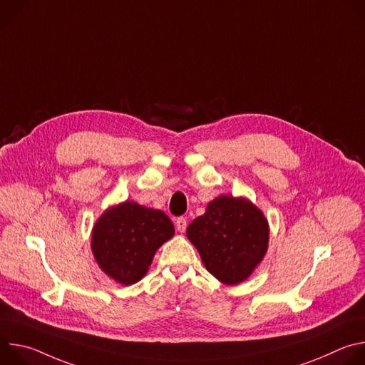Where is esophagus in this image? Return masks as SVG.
<instances>
[{"mask_svg":"<svg viewBox=\"0 0 365 365\" xmlns=\"http://www.w3.org/2000/svg\"><path fill=\"white\" fill-rule=\"evenodd\" d=\"M186 227H187V221L185 218H178L176 220V228H178L179 232H185Z\"/></svg>","mask_w":365,"mask_h":365,"instance_id":"1","label":"esophagus"}]
</instances>
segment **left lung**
<instances>
[{"label": "left lung", "mask_w": 365, "mask_h": 365, "mask_svg": "<svg viewBox=\"0 0 365 365\" xmlns=\"http://www.w3.org/2000/svg\"><path fill=\"white\" fill-rule=\"evenodd\" d=\"M186 237L207 272L227 286H237L263 262L270 227L263 211L250 199L220 195L187 227Z\"/></svg>", "instance_id": "1"}]
</instances>
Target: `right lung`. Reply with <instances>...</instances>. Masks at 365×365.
Returning a JSON list of instances; mask_svg holds the SVG:
<instances>
[{
    "label": "right lung",
    "mask_w": 365,
    "mask_h": 365,
    "mask_svg": "<svg viewBox=\"0 0 365 365\" xmlns=\"http://www.w3.org/2000/svg\"><path fill=\"white\" fill-rule=\"evenodd\" d=\"M173 235L175 227L163 211L124 200L96 220L91 250L103 273L130 286L147 274L155 251Z\"/></svg>",
    "instance_id": "add662e5"
}]
</instances>
